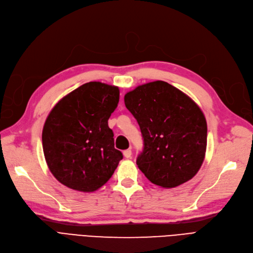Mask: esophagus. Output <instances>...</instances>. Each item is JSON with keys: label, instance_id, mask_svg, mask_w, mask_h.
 <instances>
[{"label": "esophagus", "instance_id": "obj_1", "mask_svg": "<svg viewBox=\"0 0 253 253\" xmlns=\"http://www.w3.org/2000/svg\"><path fill=\"white\" fill-rule=\"evenodd\" d=\"M124 155L126 159H130L131 158V150L130 149H126L124 151Z\"/></svg>", "mask_w": 253, "mask_h": 253}]
</instances>
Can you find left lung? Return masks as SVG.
I'll return each mask as SVG.
<instances>
[{"label":"left lung","mask_w":253,"mask_h":253,"mask_svg":"<svg viewBox=\"0 0 253 253\" xmlns=\"http://www.w3.org/2000/svg\"><path fill=\"white\" fill-rule=\"evenodd\" d=\"M125 104L141 129L144 148L137 165L149 181L172 188L194 177L207 147V123L200 107L161 80L126 92Z\"/></svg>","instance_id":"8db88e82"}]
</instances>
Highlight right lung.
Listing matches in <instances>:
<instances>
[{"mask_svg": "<svg viewBox=\"0 0 253 253\" xmlns=\"http://www.w3.org/2000/svg\"><path fill=\"white\" fill-rule=\"evenodd\" d=\"M119 102L117 86L88 82L67 94L47 116L42 131L48 168L65 186L92 192L111 178L123 153L114 148L108 119Z\"/></svg>", "mask_w": 253, "mask_h": 253, "instance_id": "1", "label": "right lung"}]
</instances>
